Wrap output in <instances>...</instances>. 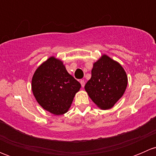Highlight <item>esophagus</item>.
Segmentation results:
<instances>
[{"label": "esophagus", "mask_w": 156, "mask_h": 156, "mask_svg": "<svg viewBox=\"0 0 156 156\" xmlns=\"http://www.w3.org/2000/svg\"><path fill=\"white\" fill-rule=\"evenodd\" d=\"M80 83H81V87H84V85H85V81H84V80H81V81H80Z\"/></svg>", "instance_id": "1"}]
</instances>
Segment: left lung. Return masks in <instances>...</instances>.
Returning <instances> with one entry per match:
<instances>
[{"label": "left lung", "instance_id": "8db88e82", "mask_svg": "<svg viewBox=\"0 0 156 156\" xmlns=\"http://www.w3.org/2000/svg\"><path fill=\"white\" fill-rule=\"evenodd\" d=\"M127 85V76L123 67L103 54L93 65L91 78L84 89L97 107L106 110L112 108L119 101Z\"/></svg>", "mask_w": 156, "mask_h": 156}]
</instances>
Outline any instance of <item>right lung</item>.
Here are the masks:
<instances>
[{
  "mask_svg": "<svg viewBox=\"0 0 156 156\" xmlns=\"http://www.w3.org/2000/svg\"><path fill=\"white\" fill-rule=\"evenodd\" d=\"M81 84L67 72L62 60L55 56L39 66L31 79V90L38 104L56 115L69 111Z\"/></svg>",
  "mask_w": 156,
  "mask_h": 156,
  "instance_id": "right-lung-1",
  "label": "right lung"
}]
</instances>
